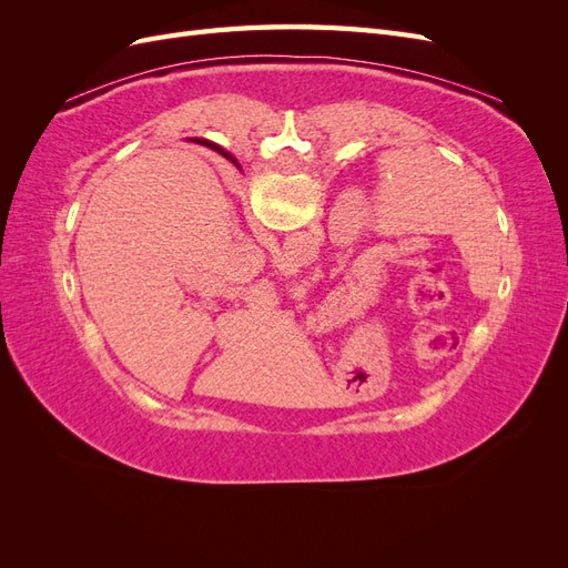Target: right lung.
<instances>
[{
    "mask_svg": "<svg viewBox=\"0 0 568 568\" xmlns=\"http://www.w3.org/2000/svg\"><path fill=\"white\" fill-rule=\"evenodd\" d=\"M201 144H205V146H211V149H215V151L220 153V156H225V159H230V153H225V151H222L220 146H215V144H211V142H205V140H203Z\"/></svg>",
    "mask_w": 568,
    "mask_h": 568,
    "instance_id": "add662e5",
    "label": "right lung"
}]
</instances>
